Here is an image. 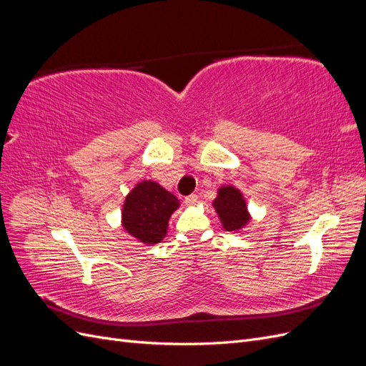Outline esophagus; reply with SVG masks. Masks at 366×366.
<instances>
[{
	"label": "esophagus",
	"instance_id": "esophagus-1",
	"mask_svg": "<svg viewBox=\"0 0 366 366\" xmlns=\"http://www.w3.org/2000/svg\"><path fill=\"white\" fill-rule=\"evenodd\" d=\"M198 202V195L197 194H191V195H187L186 198H184V203L187 204V206H192V204H195Z\"/></svg>",
	"mask_w": 366,
	"mask_h": 366
}]
</instances>
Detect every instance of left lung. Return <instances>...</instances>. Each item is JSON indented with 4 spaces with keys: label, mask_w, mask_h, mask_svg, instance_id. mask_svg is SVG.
Returning <instances> with one entry per match:
<instances>
[{
    "label": "left lung",
    "mask_w": 366,
    "mask_h": 366,
    "mask_svg": "<svg viewBox=\"0 0 366 366\" xmlns=\"http://www.w3.org/2000/svg\"><path fill=\"white\" fill-rule=\"evenodd\" d=\"M214 207L227 232L239 230L250 219L244 198L238 189L232 186L221 187L214 202Z\"/></svg>",
    "instance_id": "left-lung-1"
}]
</instances>
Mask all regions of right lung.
I'll return each mask as SVG.
<instances>
[{
	"label": "right lung",
	"mask_w": 366,
	"mask_h": 366,
	"mask_svg": "<svg viewBox=\"0 0 366 366\" xmlns=\"http://www.w3.org/2000/svg\"><path fill=\"white\" fill-rule=\"evenodd\" d=\"M180 206L177 197L154 182H142L132 189L122 210V224L132 237L147 244H157L168 229V221Z\"/></svg>",
	"instance_id": "obj_1"
}]
</instances>
